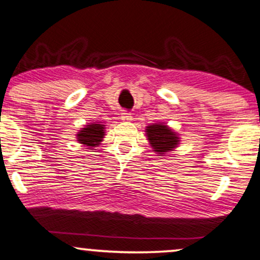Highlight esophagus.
<instances>
[{
    "label": "esophagus",
    "mask_w": 260,
    "mask_h": 260,
    "mask_svg": "<svg viewBox=\"0 0 260 260\" xmlns=\"http://www.w3.org/2000/svg\"><path fill=\"white\" fill-rule=\"evenodd\" d=\"M121 118L123 121H126V122H129V121H132V115H131L129 112H127V111H123L121 113Z\"/></svg>",
    "instance_id": "1"
}]
</instances>
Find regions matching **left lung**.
<instances>
[{"label":"left lung","mask_w":260,"mask_h":260,"mask_svg":"<svg viewBox=\"0 0 260 260\" xmlns=\"http://www.w3.org/2000/svg\"><path fill=\"white\" fill-rule=\"evenodd\" d=\"M149 143H150L153 151L157 154H166L172 151L180 144V138L177 133L174 132L171 128L165 123H154L145 128Z\"/></svg>","instance_id":"obj_1"}]
</instances>
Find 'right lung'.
Wrapping results in <instances>:
<instances>
[{"label":"right lung","mask_w":260,"mask_h":260,"mask_svg":"<svg viewBox=\"0 0 260 260\" xmlns=\"http://www.w3.org/2000/svg\"><path fill=\"white\" fill-rule=\"evenodd\" d=\"M105 127L104 124H99L96 122L86 124L85 128H82L77 134V140L80 144H84L89 149L98 147L103 142L104 136H105Z\"/></svg>","instance_id":"1"}]
</instances>
